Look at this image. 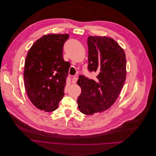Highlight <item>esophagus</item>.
<instances>
[{
    "label": "esophagus",
    "mask_w": 156,
    "mask_h": 156,
    "mask_svg": "<svg viewBox=\"0 0 156 156\" xmlns=\"http://www.w3.org/2000/svg\"><path fill=\"white\" fill-rule=\"evenodd\" d=\"M77 77H73V78H72V83L73 84H76V83H77Z\"/></svg>",
    "instance_id": "esophagus-1"
}]
</instances>
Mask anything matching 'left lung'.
<instances>
[{
    "label": "left lung",
    "instance_id": "8db88e82",
    "mask_svg": "<svg viewBox=\"0 0 156 156\" xmlns=\"http://www.w3.org/2000/svg\"><path fill=\"white\" fill-rule=\"evenodd\" d=\"M87 46V69L98 75L94 80L79 76L77 104L83 114L92 115L107 110L116 101L126 79V60L124 50L110 37L90 36Z\"/></svg>",
    "mask_w": 156,
    "mask_h": 156
}]
</instances>
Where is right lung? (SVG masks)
Masks as SVG:
<instances>
[{"label": "right lung", "instance_id": "right-lung-1", "mask_svg": "<svg viewBox=\"0 0 156 156\" xmlns=\"http://www.w3.org/2000/svg\"><path fill=\"white\" fill-rule=\"evenodd\" d=\"M68 34L42 36L29 49L25 62L24 84L28 98L40 110L53 112L62 100L70 64L63 58Z\"/></svg>", "mask_w": 156, "mask_h": 156}]
</instances>
